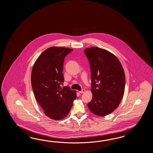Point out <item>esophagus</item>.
I'll list each match as a JSON object with an SVG mask.
<instances>
[{"instance_id": "1", "label": "esophagus", "mask_w": 153, "mask_h": 153, "mask_svg": "<svg viewBox=\"0 0 153 153\" xmlns=\"http://www.w3.org/2000/svg\"><path fill=\"white\" fill-rule=\"evenodd\" d=\"M85 92V89H82L81 91H79V93L80 94H83V93H84Z\"/></svg>"}]
</instances>
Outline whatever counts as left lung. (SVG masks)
Wrapping results in <instances>:
<instances>
[{
	"label": "left lung",
	"mask_w": 153,
	"mask_h": 153,
	"mask_svg": "<svg viewBox=\"0 0 153 153\" xmlns=\"http://www.w3.org/2000/svg\"><path fill=\"white\" fill-rule=\"evenodd\" d=\"M84 52L91 68L92 98L88 108L96 115L106 116L118 107L123 97L124 69L117 57L105 49L92 47Z\"/></svg>",
	"instance_id": "8db88e82"
}]
</instances>
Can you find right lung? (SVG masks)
Masks as SVG:
<instances>
[{"label": "right lung", "instance_id": "1", "mask_svg": "<svg viewBox=\"0 0 153 153\" xmlns=\"http://www.w3.org/2000/svg\"><path fill=\"white\" fill-rule=\"evenodd\" d=\"M73 49L53 46L46 49L36 59L31 73V84L36 100L47 117L59 120L69 114L76 92L68 86L61 88L65 56Z\"/></svg>", "mask_w": 153, "mask_h": 153}]
</instances>
